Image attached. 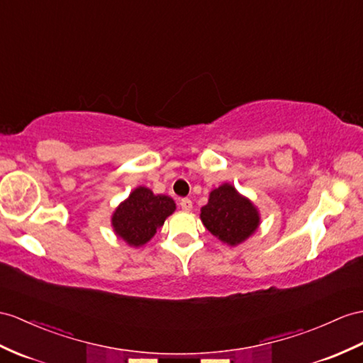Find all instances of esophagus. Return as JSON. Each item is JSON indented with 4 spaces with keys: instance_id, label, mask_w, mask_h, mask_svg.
Instances as JSON below:
<instances>
[{
    "instance_id": "34e87169",
    "label": "esophagus",
    "mask_w": 363,
    "mask_h": 363,
    "mask_svg": "<svg viewBox=\"0 0 363 363\" xmlns=\"http://www.w3.org/2000/svg\"><path fill=\"white\" fill-rule=\"evenodd\" d=\"M180 206L183 211H191L192 209V201L189 199H182L180 200Z\"/></svg>"
}]
</instances>
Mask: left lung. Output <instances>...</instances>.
<instances>
[{
    "mask_svg": "<svg viewBox=\"0 0 363 363\" xmlns=\"http://www.w3.org/2000/svg\"><path fill=\"white\" fill-rule=\"evenodd\" d=\"M201 222L208 231L228 245L246 240L259 226V212L231 184L211 192L208 205L201 208Z\"/></svg>",
    "mask_w": 363,
    "mask_h": 363,
    "instance_id": "obj_1",
    "label": "left lung"
}]
</instances>
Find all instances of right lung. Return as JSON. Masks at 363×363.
Listing matches in <instances>:
<instances>
[{
	"instance_id": "obj_1",
	"label": "right lung",
	"mask_w": 363,
	"mask_h": 363,
	"mask_svg": "<svg viewBox=\"0 0 363 363\" xmlns=\"http://www.w3.org/2000/svg\"><path fill=\"white\" fill-rule=\"evenodd\" d=\"M174 211L171 197L155 196L151 189L140 186L113 212L112 226L128 245L141 246L151 240Z\"/></svg>"
}]
</instances>
